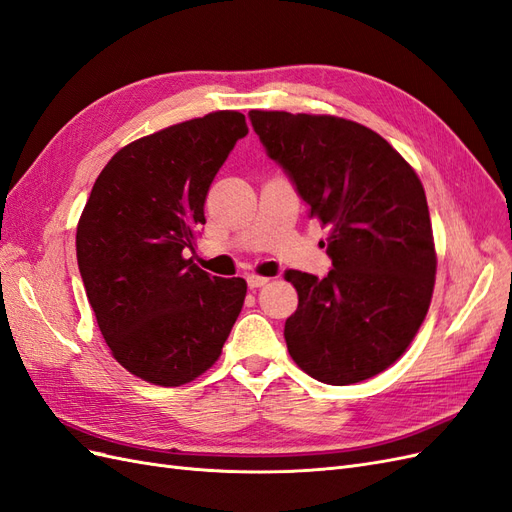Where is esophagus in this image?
Returning <instances> with one entry per match:
<instances>
[{
	"instance_id": "esophagus-1",
	"label": "esophagus",
	"mask_w": 512,
	"mask_h": 512,
	"mask_svg": "<svg viewBox=\"0 0 512 512\" xmlns=\"http://www.w3.org/2000/svg\"><path fill=\"white\" fill-rule=\"evenodd\" d=\"M269 282V277H260V275H247V286H250L252 290L254 288H260L265 286Z\"/></svg>"
}]
</instances>
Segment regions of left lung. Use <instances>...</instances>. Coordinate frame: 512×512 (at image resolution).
Instances as JSON below:
<instances>
[{
    "mask_svg": "<svg viewBox=\"0 0 512 512\" xmlns=\"http://www.w3.org/2000/svg\"><path fill=\"white\" fill-rule=\"evenodd\" d=\"M250 119L309 215L329 228V275L286 271L299 294L284 327L292 361L335 386L376 376L410 346L436 284L423 183L356 121L286 111H250Z\"/></svg>",
    "mask_w": 512,
    "mask_h": 512,
    "instance_id": "1",
    "label": "left lung"
}]
</instances>
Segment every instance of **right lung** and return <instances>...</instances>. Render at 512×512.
I'll return each instance as SVG.
<instances>
[{
	"instance_id": "1",
	"label": "right lung",
	"mask_w": 512,
	"mask_h": 512,
	"mask_svg": "<svg viewBox=\"0 0 512 512\" xmlns=\"http://www.w3.org/2000/svg\"><path fill=\"white\" fill-rule=\"evenodd\" d=\"M245 134L237 111L177 123L119 149L91 188L76 260L104 342L136 378L181 386L205 374L241 312L245 280L211 277L185 252Z\"/></svg>"
}]
</instances>
